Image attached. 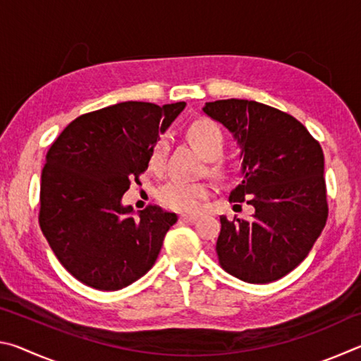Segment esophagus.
Instances as JSON below:
<instances>
[{
    "label": "esophagus",
    "instance_id": "obj_1",
    "mask_svg": "<svg viewBox=\"0 0 361 361\" xmlns=\"http://www.w3.org/2000/svg\"><path fill=\"white\" fill-rule=\"evenodd\" d=\"M180 219H181V221H186V223H192V221H195V219H197V216H195V215H181Z\"/></svg>",
    "mask_w": 361,
    "mask_h": 361
}]
</instances>
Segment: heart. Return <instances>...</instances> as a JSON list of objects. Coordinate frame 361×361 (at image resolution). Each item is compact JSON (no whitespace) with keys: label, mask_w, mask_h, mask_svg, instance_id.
<instances>
[{"label":"heart","mask_w":361,"mask_h":361,"mask_svg":"<svg viewBox=\"0 0 361 361\" xmlns=\"http://www.w3.org/2000/svg\"><path fill=\"white\" fill-rule=\"evenodd\" d=\"M188 137L191 143L200 151L207 161H215L223 154L226 148V137L219 124L212 119L194 121L188 129ZM169 152V138L161 135L151 149L149 166L152 170H161L164 167ZM213 172L223 173L221 166L213 167ZM209 195V188L202 183H188L181 180H172L159 189L157 197L162 205L176 212L191 213L197 210L200 200Z\"/></svg>","instance_id":"heart-1"}]
</instances>
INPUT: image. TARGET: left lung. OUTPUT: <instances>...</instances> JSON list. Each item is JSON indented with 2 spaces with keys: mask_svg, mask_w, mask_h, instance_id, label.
<instances>
[{
  "mask_svg": "<svg viewBox=\"0 0 361 361\" xmlns=\"http://www.w3.org/2000/svg\"><path fill=\"white\" fill-rule=\"evenodd\" d=\"M207 116L240 146L242 181L231 202L253 205L250 219L219 216V266L248 283H269L301 264L328 218L325 157L293 116L253 100L205 103Z\"/></svg>",
  "mask_w": 361,
  "mask_h": 361,
  "instance_id": "8db88e82",
  "label": "left lung"
}]
</instances>
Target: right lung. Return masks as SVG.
Returning <instances> with one entry per match:
<instances>
[{"mask_svg":"<svg viewBox=\"0 0 361 361\" xmlns=\"http://www.w3.org/2000/svg\"><path fill=\"white\" fill-rule=\"evenodd\" d=\"M186 103L122 102L76 118L52 143L41 173L39 226L66 271L102 291L124 288L157 259L175 213L149 205L133 216L122 195Z\"/></svg>","mask_w":361,"mask_h":361,"instance_id":"1","label":"right lung"}]
</instances>
